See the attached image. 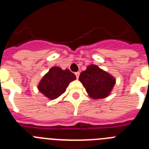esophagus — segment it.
Segmentation results:
<instances>
[{
	"label": "esophagus",
	"mask_w": 149,
	"mask_h": 149,
	"mask_svg": "<svg viewBox=\"0 0 149 149\" xmlns=\"http://www.w3.org/2000/svg\"><path fill=\"white\" fill-rule=\"evenodd\" d=\"M75 75H76V77H77V78L78 79V77H79V75H80V72H75Z\"/></svg>",
	"instance_id": "esophagus-1"
}]
</instances>
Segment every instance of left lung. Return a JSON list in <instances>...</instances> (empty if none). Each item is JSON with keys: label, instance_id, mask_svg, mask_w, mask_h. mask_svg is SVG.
<instances>
[{"label": "left lung", "instance_id": "obj_1", "mask_svg": "<svg viewBox=\"0 0 149 149\" xmlns=\"http://www.w3.org/2000/svg\"><path fill=\"white\" fill-rule=\"evenodd\" d=\"M86 93L93 99H101L108 97L116 84L115 77L98 65L91 64L82 72L79 77Z\"/></svg>", "mask_w": 149, "mask_h": 149}]
</instances>
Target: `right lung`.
I'll use <instances>...</instances> for the list:
<instances>
[{"label": "right lung", "mask_w": 149, "mask_h": 149, "mask_svg": "<svg viewBox=\"0 0 149 149\" xmlns=\"http://www.w3.org/2000/svg\"><path fill=\"white\" fill-rule=\"evenodd\" d=\"M76 80L74 74L66 68L63 70L60 67H51L38 84V90L50 100L60 97L66 90L71 82Z\"/></svg>", "instance_id": "1"}]
</instances>
